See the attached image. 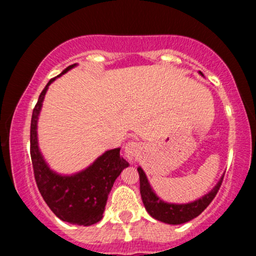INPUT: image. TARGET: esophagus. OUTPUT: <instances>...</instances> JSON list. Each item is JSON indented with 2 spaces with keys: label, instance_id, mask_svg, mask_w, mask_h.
<instances>
[{
  "label": "esophagus",
  "instance_id": "1",
  "mask_svg": "<svg viewBox=\"0 0 256 256\" xmlns=\"http://www.w3.org/2000/svg\"><path fill=\"white\" fill-rule=\"evenodd\" d=\"M140 144L137 142H128L124 148V154L128 160L132 161L134 158L140 154Z\"/></svg>",
  "mask_w": 256,
  "mask_h": 256
}]
</instances>
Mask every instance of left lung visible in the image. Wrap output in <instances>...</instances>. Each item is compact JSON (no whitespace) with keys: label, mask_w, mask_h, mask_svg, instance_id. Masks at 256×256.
<instances>
[{"label":"left lung","mask_w":256,"mask_h":256,"mask_svg":"<svg viewBox=\"0 0 256 256\" xmlns=\"http://www.w3.org/2000/svg\"><path fill=\"white\" fill-rule=\"evenodd\" d=\"M137 171L138 174H140V196H142V201L144 204L146 212L150 214L154 219L171 225L184 224V222H190V220L196 218L204 212L206 208L210 206V202L213 201V198H216V192L220 189V185L222 183V178H224V176H222L218 184L213 188V190H210L207 195H204V198L198 200V201H194L192 204H174L161 201L155 195V192H152L143 170L138 167Z\"/></svg>","instance_id":"1"}]
</instances>
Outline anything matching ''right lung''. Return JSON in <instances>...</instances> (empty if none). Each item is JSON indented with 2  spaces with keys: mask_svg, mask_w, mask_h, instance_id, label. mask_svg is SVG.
<instances>
[{
  "mask_svg": "<svg viewBox=\"0 0 256 256\" xmlns=\"http://www.w3.org/2000/svg\"><path fill=\"white\" fill-rule=\"evenodd\" d=\"M74 66L76 64L68 66L61 74ZM55 78L46 85L32 112L30 154L34 179L43 200L58 218L71 224L90 226L102 219L108 194L128 162L120 156V148H116L106 152L92 165L77 174L60 176L49 168L38 149L37 120L44 95Z\"/></svg>",
  "mask_w": 256,
  "mask_h": 256,
  "instance_id": "1",
  "label": "right lung"
}]
</instances>
